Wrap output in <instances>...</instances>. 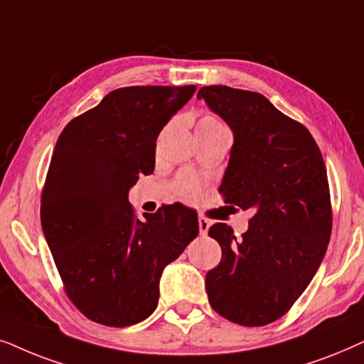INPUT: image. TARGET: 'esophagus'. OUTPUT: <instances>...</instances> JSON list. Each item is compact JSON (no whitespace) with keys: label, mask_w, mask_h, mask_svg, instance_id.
I'll return each mask as SVG.
<instances>
[{"label":"esophagus","mask_w":364,"mask_h":364,"mask_svg":"<svg viewBox=\"0 0 364 364\" xmlns=\"http://www.w3.org/2000/svg\"><path fill=\"white\" fill-rule=\"evenodd\" d=\"M198 225H200V235L201 236H206L208 235V230H210V220H206V218H200V220H198Z\"/></svg>","instance_id":"esophagus-1"}]
</instances>
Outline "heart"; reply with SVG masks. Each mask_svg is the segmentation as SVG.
<instances>
[{"label":"heart","instance_id":"heart-1","mask_svg":"<svg viewBox=\"0 0 364 364\" xmlns=\"http://www.w3.org/2000/svg\"><path fill=\"white\" fill-rule=\"evenodd\" d=\"M196 129H206V132H210V129H225V126L216 118H213V116H205V118L198 121ZM178 193L183 198L191 200V198H195L200 193V181L195 176H191V174H185L178 181Z\"/></svg>","mask_w":364,"mask_h":364}]
</instances>
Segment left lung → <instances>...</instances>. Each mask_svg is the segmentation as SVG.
Listing matches in <instances>:
<instances>
[{"label": "left lung", "mask_w": 364, "mask_h": 364, "mask_svg": "<svg viewBox=\"0 0 364 364\" xmlns=\"http://www.w3.org/2000/svg\"><path fill=\"white\" fill-rule=\"evenodd\" d=\"M201 98L235 138L221 195L253 215L241 238L226 223L210 228L223 255L206 273L208 299L232 323L263 326L293 306L326 253V166L308 129L263 95L215 85L198 91Z\"/></svg>", "instance_id": "obj_1"}]
</instances>
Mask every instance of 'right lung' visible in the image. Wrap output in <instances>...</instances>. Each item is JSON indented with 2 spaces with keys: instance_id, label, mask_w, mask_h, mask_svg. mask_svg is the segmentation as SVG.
<instances>
[{
  "instance_id": "right-lung-1",
  "label": "right lung",
  "mask_w": 364,
  "mask_h": 364,
  "mask_svg": "<svg viewBox=\"0 0 364 364\" xmlns=\"http://www.w3.org/2000/svg\"><path fill=\"white\" fill-rule=\"evenodd\" d=\"M196 86H128L71 119L41 195V226L66 294L91 321L132 326L158 306L163 269L198 236L190 208L134 215L128 193L154 169L158 134Z\"/></svg>"
}]
</instances>
